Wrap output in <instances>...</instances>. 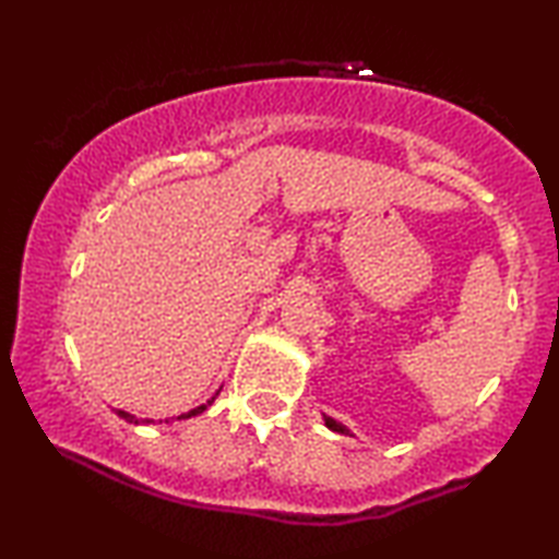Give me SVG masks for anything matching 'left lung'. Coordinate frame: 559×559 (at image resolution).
<instances>
[{
    "instance_id": "1",
    "label": "left lung",
    "mask_w": 559,
    "mask_h": 559,
    "mask_svg": "<svg viewBox=\"0 0 559 559\" xmlns=\"http://www.w3.org/2000/svg\"><path fill=\"white\" fill-rule=\"evenodd\" d=\"M325 425H328V428H331V430H335V432H343V436H348V430H345L341 423H335L333 418H325Z\"/></svg>"
}]
</instances>
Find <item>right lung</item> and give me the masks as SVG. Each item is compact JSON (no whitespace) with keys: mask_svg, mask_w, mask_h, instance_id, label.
<instances>
[{"mask_svg":"<svg viewBox=\"0 0 559 559\" xmlns=\"http://www.w3.org/2000/svg\"><path fill=\"white\" fill-rule=\"evenodd\" d=\"M211 403H214V397H211V401L206 403V405H199V407H193V411H189V413H183V415H179V420L181 418H193V415H199V413H203V411H206V407L211 405ZM117 415H119V418H123V420H129V423H152V420H139V418H134V415H129V413H123V411H117Z\"/></svg>","mask_w":559,"mask_h":559,"instance_id":"obj_1","label":"right lung"}]
</instances>
